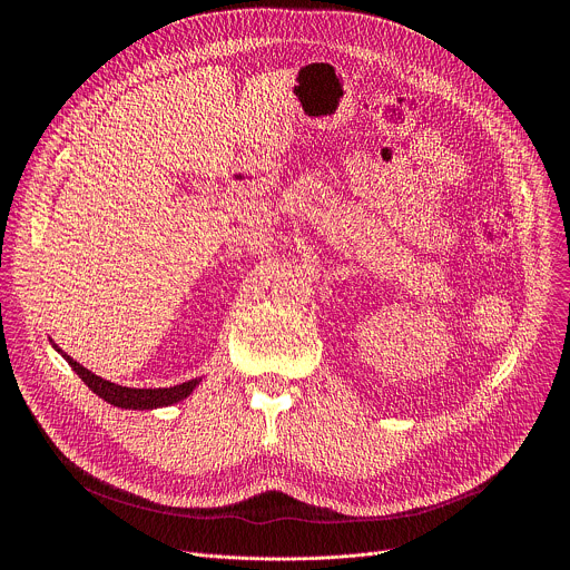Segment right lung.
I'll return each instance as SVG.
<instances>
[{"instance_id":"add662e5","label":"right lung","mask_w":570,"mask_h":570,"mask_svg":"<svg viewBox=\"0 0 570 570\" xmlns=\"http://www.w3.org/2000/svg\"><path fill=\"white\" fill-rule=\"evenodd\" d=\"M56 352L62 354V358L71 365V370L80 376V381H86V385L92 392H97L108 403L119 405V409H128V411H150V409H161V405L178 403V401L187 399L194 392V387L200 383V379H191V381L174 385V387H148V390H144V387H124V385L110 383V381L92 374L83 365H78L62 350L56 347Z\"/></svg>"}]
</instances>
